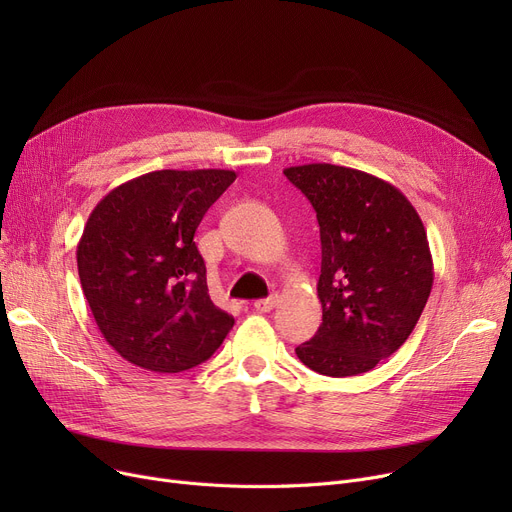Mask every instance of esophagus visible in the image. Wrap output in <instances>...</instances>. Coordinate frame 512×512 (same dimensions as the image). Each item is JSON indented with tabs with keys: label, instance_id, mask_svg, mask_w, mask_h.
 <instances>
[{
	"label": "esophagus",
	"instance_id": "obj_1",
	"mask_svg": "<svg viewBox=\"0 0 512 512\" xmlns=\"http://www.w3.org/2000/svg\"><path fill=\"white\" fill-rule=\"evenodd\" d=\"M276 303H278V294H272V297L255 301L253 307H255L259 313H267V311H272V309L276 307Z\"/></svg>",
	"mask_w": 512,
	"mask_h": 512
}]
</instances>
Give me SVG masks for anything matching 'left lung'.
Instances as JSON below:
<instances>
[{
    "instance_id": "obj_1",
    "label": "left lung",
    "mask_w": 512,
    "mask_h": 512,
    "mask_svg": "<svg viewBox=\"0 0 512 512\" xmlns=\"http://www.w3.org/2000/svg\"><path fill=\"white\" fill-rule=\"evenodd\" d=\"M311 201L321 236V326L299 344L313 371L348 378L373 369L411 336L434 284L417 209L378 176L334 164L284 170Z\"/></svg>"
}]
</instances>
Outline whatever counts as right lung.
<instances>
[{"label": "right lung", "mask_w": 512, "mask_h": 512, "mask_svg": "<svg viewBox=\"0 0 512 512\" xmlns=\"http://www.w3.org/2000/svg\"><path fill=\"white\" fill-rule=\"evenodd\" d=\"M232 170H157L107 193L76 247L95 324L128 363L178 373L207 361L234 326L207 292L195 230Z\"/></svg>", "instance_id": "add662e5"}]
</instances>
